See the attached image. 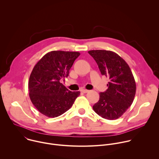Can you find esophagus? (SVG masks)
<instances>
[{"label": "esophagus", "instance_id": "obj_1", "mask_svg": "<svg viewBox=\"0 0 159 159\" xmlns=\"http://www.w3.org/2000/svg\"><path fill=\"white\" fill-rule=\"evenodd\" d=\"M80 91H81L82 93L85 94V93H87L89 92V90H87V89H81Z\"/></svg>", "mask_w": 159, "mask_h": 159}]
</instances>
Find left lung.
<instances>
[{"label":"left lung","mask_w":159,"mask_h":159,"mask_svg":"<svg viewBox=\"0 0 159 159\" xmlns=\"http://www.w3.org/2000/svg\"><path fill=\"white\" fill-rule=\"evenodd\" d=\"M88 53L96 61L102 75L109 79L108 88L99 93L94 111L103 118H120L133 102L136 83L127 63L117 53L107 50H90Z\"/></svg>","instance_id":"left-lung-1"}]
</instances>
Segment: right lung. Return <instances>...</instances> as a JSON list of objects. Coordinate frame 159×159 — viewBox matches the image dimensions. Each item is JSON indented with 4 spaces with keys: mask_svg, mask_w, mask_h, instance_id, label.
I'll return each mask as SVG.
<instances>
[{
    "mask_svg": "<svg viewBox=\"0 0 159 159\" xmlns=\"http://www.w3.org/2000/svg\"><path fill=\"white\" fill-rule=\"evenodd\" d=\"M79 52L52 51L44 55L34 65L28 82L30 99L34 107L49 118L63 114L80 95L72 92L60 80L69 70Z\"/></svg>",
    "mask_w": 159,
    "mask_h": 159,
    "instance_id": "1",
    "label": "right lung"
}]
</instances>
